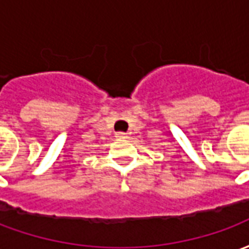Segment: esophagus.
I'll return each mask as SVG.
<instances>
[{
  "instance_id": "1",
  "label": "esophagus",
  "mask_w": 249,
  "mask_h": 249,
  "mask_svg": "<svg viewBox=\"0 0 249 249\" xmlns=\"http://www.w3.org/2000/svg\"><path fill=\"white\" fill-rule=\"evenodd\" d=\"M116 137H117V139H120V140L128 139V136H126V133H124V132H117V133H116Z\"/></svg>"
}]
</instances>
